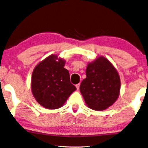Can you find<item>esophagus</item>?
Here are the masks:
<instances>
[{
  "label": "esophagus",
  "mask_w": 148,
  "mask_h": 148,
  "mask_svg": "<svg viewBox=\"0 0 148 148\" xmlns=\"http://www.w3.org/2000/svg\"><path fill=\"white\" fill-rule=\"evenodd\" d=\"M80 84H77L76 85V88H77V90H79V88H80Z\"/></svg>",
  "instance_id": "esophagus-1"
}]
</instances>
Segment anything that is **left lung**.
<instances>
[{
  "label": "left lung",
  "mask_w": 148,
  "mask_h": 148,
  "mask_svg": "<svg viewBox=\"0 0 148 148\" xmlns=\"http://www.w3.org/2000/svg\"><path fill=\"white\" fill-rule=\"evenodd\" d=\"M86 74L80 90L88 107L103 111L113 105L119 95L121 81L111 62L105 58L99 57L88 64Z\"/></svg>",
  "instance_id": "obj_1"
}]
</instances>
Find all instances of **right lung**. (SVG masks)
Instances as JSON below:
<instances>
[{
  "label": "right lung",
  "mask_w": 148,
  "mask_h": 148,
  "mask_svg": "<svg viewBox=\"0 0 148 148\" xmlns=\"http://www.w3.org/2000/svg\"><path fill=\"white\" fill-rule=\"evenodd\" d=\"M51 55L38 64L32 74V90L37 103L48 109H56L64 103L76 88L70 82L65 62Z\"/></svg>",
  "instance_id": "obj_1"
}]
</instances>
